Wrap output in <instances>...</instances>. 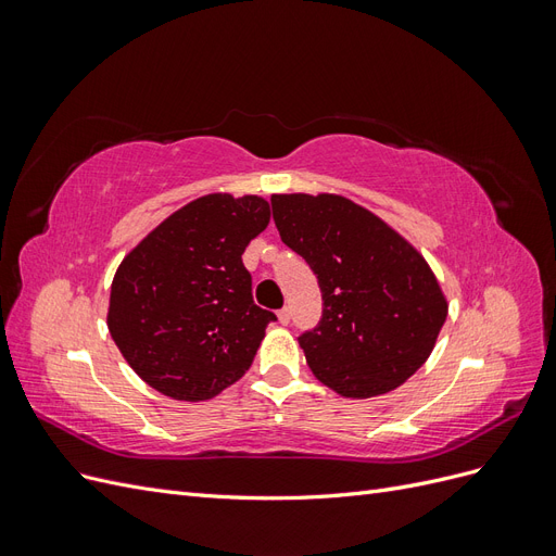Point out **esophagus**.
<instances>
[{
	"instance_id": "esophagus-1",
	"label": "esophagus",
	"mask_w": 556,
	"mask_h": 556,
	"mask_svg": "<svg viewBox=\"0 0 556 556\" xmlns=\"http://www.w3.org/2000/svg\"><path fill=\"white\" fill-rule=\"evenodd\" d=\"M278 319H280V325H288V323H290V319H292V313H290V308H288V306L278 311Z\"/></svg>"
}]
</instances>
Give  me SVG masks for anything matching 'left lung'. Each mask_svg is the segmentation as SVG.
Masks as SVG:
<instances>
[{"label": "left lung", "instance_id": "8db88e82", "mask_svg": "<svg viewBox=\"0 0 556 556\" xmlns=\"http://www.w3.org/2000/svg\"><path fill=\"white\" fill-rule=\"evenodd\" d=\"M282 243L306 260L323 317L299 336L319 382L368 399L422 366L447 317L425 257L378 215L339 194H274Z\"/></svg>", "mask_w": 556, "mask_h": 556}]
</instances>
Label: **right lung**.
<instances>
[{"instance_id":"1","label":"right lung","mask_w":556,"mask_h":556,"mask_svg":"<svg viewBox=\"0 0 556 556\" xmlns=\"http://www.w3.org/2000/svg\"><path fill=\"white\" fill-rule=\"evenodd\" d=\"M268 220L262 197H199L117 266L109 331L157 392L178 401L213 399L250 368L276 315L252 301L241 255Z\"/></svg>"}]
</instances>
